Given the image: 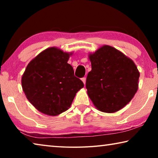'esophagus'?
<instances>
[{"label":"esophagus","mask_w":158,"mask_h":158,"mask_svg":"<svg viewBox=\"0 0 158 158\" xmlns=\"http://www.w3.org/2000/svg\"><path fill=\"white\" fill-rule=\"evenodd\" d=\"M81 80H82V81L84 82V84L85 85V82H86V78H85V77H83V78L81 79Z\"/></svg>","instance_id":"esophagus-1"}]
</instances>
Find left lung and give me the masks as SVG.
I'll use <instances>...</instances> for the list:
<instances>
[{"label":"left lung","instance_id":"8db88e82","mask_svg":"<svg viewBox=\"0 0 158 158\" xmlns=\"http://www.w3.org/2000/svg\"><path fill=\"white\" fill-rule=\"evenodd\" d=\"M89 58L92 69L85 87L96 108L106 113L123 108L138 89L139 73L135 63L108 45L90 54Z\"/></svg>","mask_w":158,"mask_h":158}]
</instances>
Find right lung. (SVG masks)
Returning a JSON list of instances; mask_svg holds the SVG:
<instances>
[{
    "label": "right lung",
    "instance_id": "right-lung-1",
    "mask_svg": "<svg viewBox=\"0 0 158 158\" xmlns=\"http://www.w3.org/2000/svg\"><path fill=\"white\" fill-rule=\"evenodd\" d=\"M71 53L55 47L45 49L32 60L21 79L29 102L37 110L56 116L68 110L84 83L68 63Z\"/></svg>",
    "mask_w": 158,
    "mask_h": 158
}]
</instances>
